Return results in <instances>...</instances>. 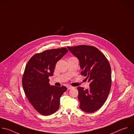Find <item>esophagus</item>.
Instances as JSON below:
<instances>
[{"mask_svg":"<svg viewBox=\"0 0 134 134\" xmlns=\"http://www.w3.org/2000/svg\"><path fill=\"white\" fill-rule=\"evenodd\" d=\"M67 90H71V89L73 88L74 87L71 86H67Z\"/></svg>","mask_w":134,"mask_h":134,"instance_id":"34e87169","label":"esophagus"}]
</instances>
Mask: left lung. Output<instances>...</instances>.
<instances>
[{"instance_id": "1", "label": "left lung", "mask_w": 134, "mask_h": 134, "mask_svg": "<svg viewBox=\"0 0 134 134\" xmlns=\"http://www.w3.org/2000/svg\"><path fill=\"white\" fill-rule=\"evenodd\" d=\"M67 48L78 58L82 69L80 74L90 82L89 89L77 87L79 107L86 113L95 112L104 105L110 91L111 74L109 63L94 46L79 45Z\"/></svg>"}]
</instances>
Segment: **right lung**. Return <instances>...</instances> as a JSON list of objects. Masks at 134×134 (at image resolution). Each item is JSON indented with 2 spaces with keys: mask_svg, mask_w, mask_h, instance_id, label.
I'll list each match as a JSON object with an SVG mask.
<instances>
[{
  "mask_svg": "<svg viewBox=\"0 0 134 134\" xmlns=\"http://www.w3.org/2000/svg\"><path fill=\"white\" fill-rule=\"evenodd\" d=\"M67 52L65 47L44 51L32 56L26 66L22 78L25 94L34 109L42 115H51L59 109L60 98L67 91L64 86H51L49 77Z\"/></svg>",
  "mask_w": 134,
  "mask_h": 134,
  "instance_id": "obj_1",
  "label": "right lung"
}]
</instances>
